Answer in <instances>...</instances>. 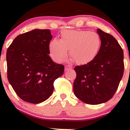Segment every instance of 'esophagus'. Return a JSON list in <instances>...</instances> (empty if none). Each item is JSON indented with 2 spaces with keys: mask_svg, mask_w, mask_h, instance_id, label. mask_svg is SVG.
<instances>
[{
  "mask_svg": "<svg viewBox=\"0 0 130 130\" xmlns=\"http://www.w3.org/2000/svg\"><path fill=\"white\" fill-rule=\"evenodd\" d=\"M72 69V67H70V65H65V71L70 70V69Z\"/></svg>",
  "mask_w": 130,
  "mask_h": 130,
  "instance_id": "1",
  "label": "esophagus"
}]
</instances>
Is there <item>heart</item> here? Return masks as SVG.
Returning a JSON list of instances; mask_svg holds the SVG:
<instances>
[{"label": "heart", "mask_w": 130, "mask_h": 130, "mask_svg": "<svg viewBox=\"0 0 130 130\" xmlns=\"http://www.w3.org/2000/svg\"><path fill=\"white\" fill-rule=\"evenodd\" d=\"M101 46L99 34L88 30L65 29L60 32V40L53 39L49 43L51 57L56 62H61L68 54L78 64H87L98 55Z\"/></svg>", "instance_id": "1"}]
</instances>
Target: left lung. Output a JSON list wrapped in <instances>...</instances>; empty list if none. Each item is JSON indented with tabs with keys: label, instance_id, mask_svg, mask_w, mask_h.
I'll return each instance as SVG.
<instances>
[{
	"label": "left lung",
	"instance_id": "8db88e82",
	"mask_svg": "<svg viewBox=\"0 0 130 130\" xmlns=\"http://www.w3.org/2000/svg\"><path fill=\"white\" fill-rule=\"evenodd\" d=\"M101 46L96 57L85 65L76 66L73 92L88 104L108 101L118 89L124 72V55L121 46L109 34L98 29Z\"/></svg>",
	"mask_w": 130,
	"mask_h": 130
}]
</instances>
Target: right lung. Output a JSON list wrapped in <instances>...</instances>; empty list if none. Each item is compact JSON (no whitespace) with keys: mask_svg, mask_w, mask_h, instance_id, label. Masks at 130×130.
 <instances>
[{"mask_svg":"<svg viewBox=\"0 0 130 130\" xmlns=\"http://www.w3.org/2000/svg\"><path fill=\"white\" fill-rule=\"evenodd\" d=\"M52 39L49 29H33L17 36L6 54L7 78L24 101L38 104L53 93V83L62 75L64 65L49 56Z\"/></svg>","mask_w":130,"mask_h":130,"instance_id":"right-lung-1","label":"right lung"}]
</instances>
